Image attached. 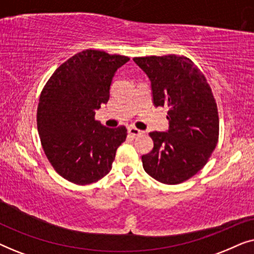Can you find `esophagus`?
Instances as JSON below:
<instances>
[{"instance_id": "1", "label": "esophagus", "mask_w": 254, "mask_h": 254, "mask_svg": "<svg viewBox=\"0 0 254 254\" xmlns=\"http://www.w3.org/2000/svg\"><path fill=\"white\" fill-rule=\"evenodd\" d=\"M128 133H129L131 136H138V135L143 134V131L137 129V128H135V127H129L128 128Z\"/></svg>"}]
</instances>
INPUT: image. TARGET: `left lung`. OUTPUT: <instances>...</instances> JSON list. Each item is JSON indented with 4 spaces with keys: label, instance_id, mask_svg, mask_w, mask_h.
Masks as SVG:
<instances>
[{
    "label": "left lung",
    "instance_id": "obj_1",
    "mask_svg": "<svg viewBox=\"0 0 254 254\" xmlns=\"http://www.w3.org/2000/svg\"><path fill=\"white\" fill-rule=\"evenodd\" d=\"M151 82L155 106L169 109L168 131L149 133L154 149L144 171L159 183L186 182L206 165L218 141L217 105L206 77L184 55L134 58Z\"/></svg>",
    "mask_w": 254,
    "mask_h": 254
}]
</instances>
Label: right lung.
Wrapping results in <instances>:
<instances>
[{"label": "right lung", "mask_w": 254, "mask_h": 254, "mask_svg": "<svg viewBox=\"0 0 254 254\" xmlns=\"http://www.w3.org/2000/svg\"><path fill=\"white\" fill-rule=\"evenodd\" d=\"M125 55L85 50L64 62L41 91L37 126L44 152L62 178L77 185L98 182L112 169L125 142V126L107 128L95 119L96 110L110 98Z\"/></svg>", "instance_id": "add662e5"}]
</instances>
